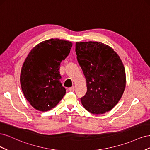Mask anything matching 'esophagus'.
<instances>
[{
  "label": "esophagus",
  "instance_id": "34e87169",
  "mask_svg": "<svg viewBox=\"0 0 150 150\" xmlns=\"http://www.w3.org/2000/svg\"><path fill=\"white\" fill-rule=\"evenodd\" d=\"M74 89H75V88H74V86H72V87H70V88H69V89L70 91H74Z\"/></svg>",
  "mask_w": 150,
  "mask_h": 150
}]
</instances>
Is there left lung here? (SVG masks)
I'll return each instance as SVG.
<instances>
[{"label": "left lung", "instance_id": "obj_1", "mask_svg": "<svg viewBox=\"0 0 150 150\" xmlns=\"http://www.w3.org/2000/svg\"><path fill=\"white\" fill-rule=\"evenodd\" d=\"M76 53L87 84L81 103L92 114L110 111L126 86L125 69L120 56L108 45L92 41L76 42Z\"/></svg>", "mask_w": 150, "mask_h": 150}]
</instances>
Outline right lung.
I'll use <instances>...</instances> for the list:
<instances>
[{
  "label": "right lung",
  "instance_id": "add662e5",
  "mask_svg": "<svg viewBox=\"0 0 150 150\" xmlns=\"http://www.w3.org/2000/svg\"><path fill=\"white\" fill-rule=\"evenodd\" d=\"M72 46L67 40L51 39L35 46L26 57L21 69V85L25 98L35 110H51L65 95L59 68Z\"/></svg>",
  "mask_w": 150,
  "mask_h": 150
}]
</instances>
